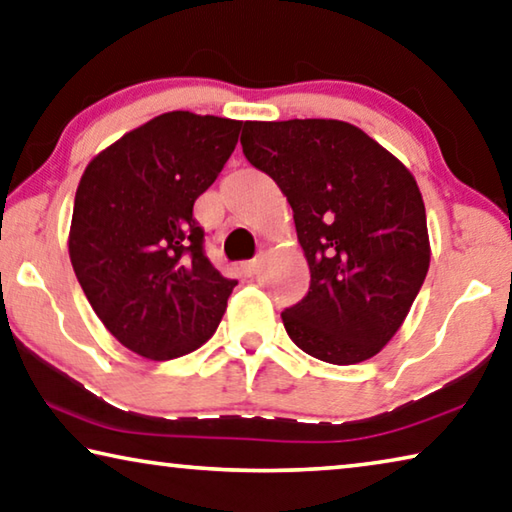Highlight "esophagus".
I'll return each mask as SVG.
<instances>
[{"label": "esophagus", "mask_w": 512, "mask_h": 512, "mask_svg": "<svg viewBox=\"0 0 512 512\" xmlns=\"http://www.w3.org/2000/svg\"><path fill=\"white\" fill-rule=\"evenodd\" d=\"M259 266H262V259L257 257V259H250V262H243L241 269L246 275H255L259 271Z\"/></svg>", "instance_id": "34e87169"}]
</instances>
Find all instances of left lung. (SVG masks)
I'll list each match as a JSON object with an SVG mask.
<instances>
[{
	"label": "left lung",
	"mask_w": 512,
	"mask_h": 512,
	"mask_svg": "<svg viewBox=\"0 0 512 512\" xmlns=\"http://www.w3.org/2000/svg\"><path fill=\"white\" fill-rule=\"evenodd\" d=\"M241 148L287 196L310 266L307 296L282 312L291 342L330 364L373 358L431 264L415 175L344 120H246Z\"/></svg>",
	"instance_id": "8db88e82"
}]
</instances>
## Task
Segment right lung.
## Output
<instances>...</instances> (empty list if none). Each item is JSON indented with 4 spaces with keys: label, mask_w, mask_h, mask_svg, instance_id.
<instances>
[{
    "label": "right lung",
    "mask_w": 512,
    "mask_h": 512,
    "mask_svg": "<svg viewBox=\"0 0 512 512\" xmlns=\"http://www.w3.org/2000/svg\"><path fill=\"white\" fill-rule=\"evenodd\" d=\"M241 120L168 111L95 154L68 253L88 303L129 351L164 362L214 335L237 280L202 253L193 202L221 173Z\"/></svg>",
    "instance_id": "right-lung-1"
}]
</instances>
